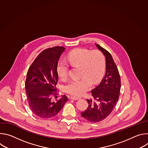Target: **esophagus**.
Returning a JSON list of instances; mask_svg holds the SVG:
<instances>
[{
  "label": "esophagus",
  "instance_id": "obj_1",
  "mask_svg": "<svg viewBox=\"0 0 148 148\" xmlns=\"http://www.w3.org/2000/svg\"><path fill=\"white\" fill-rule=\"evenodd\" d=\"M70 98L72 99H73V100H78V99H79L80 98H79V97H71Z\"/></svg>",
  "mask_w": 148,
  "mask_h": 148
}]
</instances>
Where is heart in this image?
Listing matches in <instances>:
<instances>
[{
    "label": "heart",
    "instance_id": "b5f03b06",
    "mask_svg": "<svg viewBox=\"0 0 148 148\" xmlns=\"http://www.w3.org/2000/svg\"><path fill=\"white\" fill-rule=\"evenodd\" d=\"M67 59L73 66H80L79 79L70 81L65 86V91L73 95H80L88 90L92 84H97L102 78L105 70V61L103 53L98 50L78 48L67 54ZM69 65L59 60L57 72L59 78L65 79L68 74Z\"/></svg>",
    "mask_w": 148,
    "mask_h": 148
}]
</instances>
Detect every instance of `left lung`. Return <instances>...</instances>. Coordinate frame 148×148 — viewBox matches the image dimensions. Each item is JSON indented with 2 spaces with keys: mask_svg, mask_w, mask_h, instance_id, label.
Wrapping results in <instances>:
<instances>
[{
  "mask_svg": "<svg viewBox=\"0 0 148 148\" xmlns=\"http://www.w3.org/2000/svg\"><path fill=\"white\" fill-rule=\"evenodd\" d=\"M106 58V73L99 85L91 90L92 99H87L88 107L81 113L83 118L98 122L106 118L112 111L119 99L121 90V78L118 68L111 54L96 44Z\"/></svg>",
  "mask_w": 148,
  "mask_h": 148,
  "instance_id": "8db88e82",
  "label": "left lung"
}]
</instances>
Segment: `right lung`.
<instances>
[{
  "label": "right lung",
  "mask_w": 148,
  "mask_h": 148,
  "mask_svg": "<svg viewBox=\"0 0 148 148\" xmlns=\"http://www.w3.org/2000/svg\"><path fill=\"white\" fill-rule=\"evenodd\" d=\"M64 49L56 46L43 50L28 70L25 88L29 105L33 112L41 118L56 116L69 100L65 95L56 102L51 100L53 95H57V66Z\"/></svg>",
  "instance_id": "add662e5"
}]
</instances>
